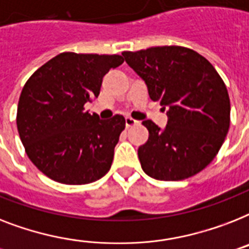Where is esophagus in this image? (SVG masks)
<instances>
[{"label": "esophagus", "mask_w": 249, "mask_h": 249, "mask_svg": "<svg viewBox=\"0 0 249 249\" xmlns=\"http://www.w3.org/2000/svg\"><path fill=\"white\" fill-rule=\"evenodd\" d=\"M138 124V121L134 120V119L131 118H125V125H126V128H130V126H134V125Z\"/></svg>", "instance_id": "1"}]
</instances>
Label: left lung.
I'll use <instances>...</instances> for the list:
<instances>
[{
	"label": "left lung",
	"mask_w": 249,
	"mask_h": 249,
	"mask_svg": "<svg viewBox=\"0 0 249 249\" xmlns=\"http://www.w3.org/2000/svg\"><path fill=\"white\" fill-rule=\"evenodd\" d=\"M152 101L167 108V125L144 120L148 141L138 148L142 169L157 180H183L205 169L221 148L230 125L225 83L203 56L180 46L123 52Z\"/></svg>",
	"instance_id": "8db88e82"
}]
</instances>
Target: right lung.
Returning <instances> with one entry per match:
<instances>
[{"instance_id":"obj_1","label":"right lung","mask_w":249,"mask_h":249,"mask_svg":"<svg viewBox=\"0 0 249 249\" xmlns=\"http://www.w3.org/2000/svg\"><path fill=\"white\" fill-rule=\"evenodd\" d=\"M123 62L120 54L62 52L28 79L16 125L26 155L46 177L80 185L110 170L125 119L101 120L84 105L98 97L104 76Z\"/></svg>"}]
</instances>
